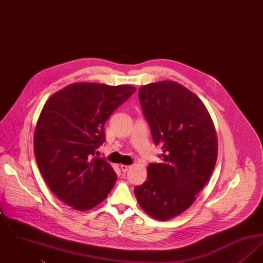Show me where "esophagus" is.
<instances>
[{"label": "esophagus", "instance_id": "obj_1", "mask_svg": "<svg viewBox=\"0 0 263 263\" xmlns=\"http://www.w3.org/2000/svg\"><path fill=\"white\" fill-rule=\"evenodd\" d=\"M130 167H131V165H127V164H121V165H120V168H121V171H122L123 173L128 172V171L130 170Z\"/></svg>", "mask_w": 263, "mask_h": 263}]
</instances>
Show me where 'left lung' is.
Segmentation results:
<instances>
[{
	"label": "left lung",
	"mask_w": 263,
	"mask_h": 263,
	"mask_svg": "<svg viewBox=\"0 0 263 263\" xmlns=\"http://www.w3.org/2000/svg\"><path fill=\"white\" fill-rule=\"evenodd\" d=\"M152 137L163 154L148 165L146 181L134 189L141 208L166 221L184 212L212 175L218 155L212 118L200 99L173 81L139 88Z\"/></svg>",
	"instance_id": "obj_1"
}]
</instances>
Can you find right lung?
<instances>
[{"mask_svg":"<svg viewBox=\"0 0 263 263\" xmlns=\"http://www.w3.org/2000/svg\"><path fill=\"white\" fill-rule=\"evenodd\" d=\"M136 91L132 86L72 84L51 96L34 131L38 168L51 191L75 210L104 200L117 175L93 157L105 141L104 123Z\"/></svg>","mask_w":263,"mask_h":263,"instance_id":"add662e5","label":"right lung"}]
</instances>
